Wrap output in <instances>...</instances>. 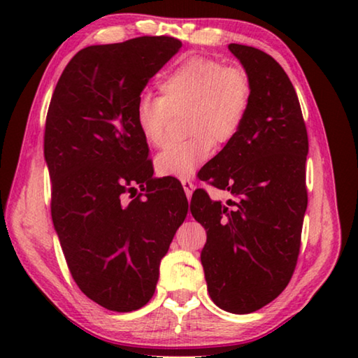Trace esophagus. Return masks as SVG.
Here are the masks:
<instances>
[{
	"label": "esophagus",
	"instance_id": "obj_1",
	"mask_svg": "<svg viewBox=\"0 0 358 358\" xmlns=\"http://www.w3.org/2000/svg\"><path fill=\"white\" fill-rule=\"evenodd\" d=\"M181 185H183V189H185L186 197L189 199L192 196V191H194V183H192L191 180H183V181H181Z\"/></svg>",
	"mask_w": 358,
	"mask_h": 358
}]
</instances>
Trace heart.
I'll return each instance as SVG.
<instances>
[{"instance_id":"1","label":"heart","mask_w":358,"mask_h":358,"mask_svg":"<svg viewBox=\"0 0 358 358\" xmlns=\"http://www.w3.org/2000/svg\"><path fill=\"white\" fill-rule=\"evenodd\" d=\"M159 90L162 96L137 99L136 126L150 147L159 148L171 115L187 110L186 132L192 137L167 145L155 167L162 177L191 178L213 156V140L227 143L238 134L251 102L250 78L217 59L191 57L162 77Z\"/></svg>"}]
</instances>
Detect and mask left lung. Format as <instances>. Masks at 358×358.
Segmentation results:
<instances>
[{
  "label": "left lung",
  "mask_w": 358,
  "mask_h": 358,
  "mask_svg": "<svg viewBox=\"0 0 358 358\" xmlns=\"http://www.w3.org/2000/svg\"><path fill=\"white\" fill-rule=\"evenodd\" d=\"M251 83L238 134L203 167L201 180L235 202L192 194L191 213L207 230L201 260L217 306L248 314L268 305L294 275L308 205V132L292 82L259 48L230 44Z\"/></svg>",
  "instance_id": "left-lung-1"
}]
</instances>
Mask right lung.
Listing matches in <instances>:
<instances>
[{
  "instance_id": "obj_1",
  "label": "right lung",
  "mask_w": 358,
  "mask_h": 358,
  "mask_svg": "<svg viewBox=\"0 0 358 358\" xmlns=\"http://www.w3.org/2000/svg\"><path fill=\"white\" fill-rule=\"evenodd\" d=\"M180 47L169 36H142L82 48L47 112L53 226L78 289L110 311L150 301L161 259L187 213L183 187L153 178L134 120L143 88ZM137 184L144 192L136 196Z\"/></svg>"
}]
</instances>
